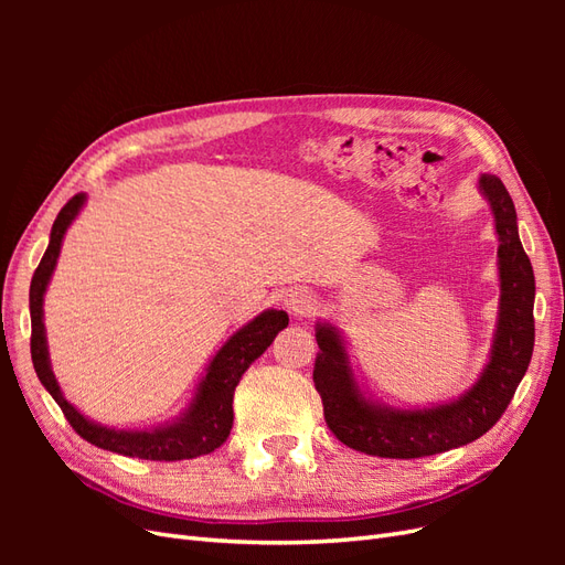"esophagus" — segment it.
<instances>
[{
  "mask_svg": "<svg viewBox=\"0 0 565 565\" xmlns=\"http://www.w3.org/2000/svg\"><path fill=\"white\" fill-rule=\"evenodd\" d=\"M313 301H316L313 292H309V289H306V287H292L285 295V309L289 313H295V316H303V313H309L313 309Z\"/></svg>",
  "mask_w": 565,
  "mask_h": 565,
  "instance_id": "34e87169",
  "label": "esophagus"
}]
</instances>
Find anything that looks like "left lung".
I'll return each mask as SVG.
<instances>
[{"mask_svg": "<svg viewBox=\"0 0 565 565\" xmlns=\"http://www.w3.org/2000/svg\"><path fill=\"white\" fill-rule=\"evenodd\" d=\"M498 235L500 303L488 361L476 382L455 398L396 407L377 401L358 382L347 337L330 320L316 322L318 355L313 382L324 422L344 446L391 459L438 455L481 438L514 398L535 347V276L523 252L516 207L498 177H478Z\"/></svg>", "mask_w": 565, "mask_h": 565, "instance_id": "8db88e82", "label": "left lung"}]
</instances>
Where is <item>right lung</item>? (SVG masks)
Instances as JSON below:
<instances>
[{"label": "right lung", "mask_w": 565, "mask_h": 565, "mask_svg": "<svg viewBox=\"0 0 565 565\" xmlns=\"http://www.w3.org/2000/svg\"><path fill=\"white\" fill-rule=\"evenodd\" d=\"M84 204H87V193H77L58 212L54 226H51L49 247L30 282V353L42 386L51 393V398L61 405L63 415L71 422L73 429L96 448H104L125 457L158 461L193 459L200 455L214 452L218 446H224V440L231 434L233 393L237 382L243 380V374L256 358L273 344L276 334L287 328V313L278 309H266L259 316H254L249 322H245L241 330H235L224 341V347L212 355V361L204 367L202 377L193 391L191 403L185 405L183 413H179V417L146 426V429H117V426L94 422L92 417L79 413V409L63 396L56 374L51 370L49 341L44 328L46 287L56 270L63 237L84 210Z\"/></svg>", "instance_id": "1"}]
</instances>
